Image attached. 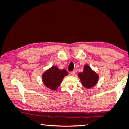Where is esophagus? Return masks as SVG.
Returning <instances> with one entry per match:
<instances>
[{"mask_svg":"<svg viewBox=\"0 0 129 129\" xmlns=\"http://www.w3.org/2000/svg\"><path fill=\"white\" fill-rule=\"evenodd\" d=\"M75 72H76V71H75V70H74V71H73V72H71V75H73V76H74V75H75Z\"/></svg>","mask_w":129,"mask_h":129,"instance_id":"34e87169","label":"esophagus"}]
</instances>
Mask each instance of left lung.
<instances>
[{"label": "left lung", "instance_id": "left-lung-1", "mask_svg": "<svg viewBox=\"0 0 129 129\" xmlns=\"http://www.w3.org/2000/svg\"><path fill=\"white\" fill-rule=\"evenodd\" d=\"M78 76L83 86L87 89L94 87L99 79L98 74L93 71L88 64L84 66L83 72L79 73Z\"/></svg>", "mask_w": 129, "mask_h": 129}]
</instances>
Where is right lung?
<instances>
[{
    "instance_id": "right-lung-1",
    "label": "right lung",
    "mask_w": 129,
    "mask_h": 129,
    "mask_svg": "<svg viewBox=\"0 0 129 129\" xmlns=\"http://www.w3.org/2000/svg\"><path fill=\"white\" fill-rule=\"evenodd\" d=\"M68 74L66 69H59L57 66H52L42 74L43 83L47 88L55 90L60 86L64 76Z\"/></svg>"
}]
</instances>
